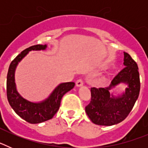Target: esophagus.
<instances>
[{
  "label": "esophagus",
  "mask_w": 148,
  "mask_h": 148,
  "mask_svg": "<svg viewBox=\"0 0 148 148\" xmlns=\"http://www.w3.org/2000/svg\"><path fill=\"white\" fill-rule=\"evenodd\" d=\"M76 87H82V86H83L84 84V82L82 81V79H78V81L76 82Z\"/></svg>",
  "instance_id": "34e87169"
}]
</instances>
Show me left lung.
<instances>
[{
    "label": "left lung",
    "instance_id": "left-lung-1",
    "mask_svg": "<svg viewBox=\"0 0 148 148\" xmlns=\"http://www.w3.org/2000/svg\"><path fill=\"white\" fill-rule=\"evenodd\" d=\"M124 69L106 88H91V101L85 111L92 123L103 126H112L126 119L133 109L140 91V80L136 63L128 53L124 52ZM120 83L127 86L118 94L111 92Z\"/></svg>",
    "mask_w": 148,
    "mask_h": 148
}]
</instances>
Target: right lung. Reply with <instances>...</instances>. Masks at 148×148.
I'll list each match as a JSON object with an SVG mask.
<instances>
[{
    "mask_svg": "<svg viewBox=\"0 0 148 148\" xmlns=\"http://www.w3.org/2000/svg\"><path fill=\"white\" fill-rule=\"evenodd\" d=\"M47 45L32 46L22 51L11 62L6 78V94L8 101L17 115L30 124H38L51 119L60 108L63 95L74 87V82L59 84L47 99L38 102H33L23 98L19 92L15 84V73L18 64L30 51L45 50Z\"/></svg>",
    "mask_w": 148,
    "mask_h": 148,
    "instance_id": "add662e5",
    "label": "right lung"
}]
</instances>
